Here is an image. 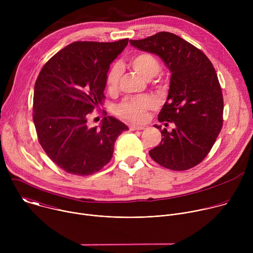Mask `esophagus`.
<instances>
[{"label":"esophagus","mask_w":253,"mask_h":253,"mask_svg":"<svg viewBox=\"0 0 253 253\" xmlns=\"http://www.w3.org/2000/svg\"><path fill=\"white\" fill-rule=\"evenodd\" d=\"M129 129H130L131 131H135V130H143V129H145V127H144V126H136V125H132V126H130V127H129Z\"/></svg>","instance_id":"obj_1"}]
</instances>
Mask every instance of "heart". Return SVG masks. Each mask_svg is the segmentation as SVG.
I'll list each match as a JSON object with an SVG mask.
<instances>
[{"instance_id": "1", "label": "heart", "mask_w": 253, "mask_h": 253, "mask_svg": "<svg viewBox=\"0 0 253 253\" xmlns=\"http://www.w3.org/2000/svg\"><path fill=\"white\" fill-rule=\"evenodd\" d=\"M130 67L145 79L155 77L161 70L158 59L150 53L140 52L129 59ZM122 76V67L119 63L113 64L107 71L105 83L108 91L113 93L118 90ZM157 102L148 95L124 99L116 108V114L124 120L133 123H144L148 118V112L155 109Z\"/></svg>"}]
</instances>
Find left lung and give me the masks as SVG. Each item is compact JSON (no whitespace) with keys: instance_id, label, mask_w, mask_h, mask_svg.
Instances as JSON below:
<instances>
[{"instance_id":"8db88e82","label":"left lung","mask_w":253,"mask_h":253,"mask_svg":"<svg viewBox=\"0 0 253 253\" xmlns=\"http://www.w3.org/2000/svg\"><path fill=\"white\" fill-rule=\"evenodd\" d=\"M130 44L157 54L171 71L167 101L158 120L173 123L175 128L169 133L155 125L163 138L149 151L150 157L175 171L198 165L223 125V96L212 63L200 49L169 32L130 40Z\"/></svg>"}]
</instances>
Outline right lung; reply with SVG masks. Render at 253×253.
<instances>
[{"label": "right lung", "mask_w": 253, "mask_h": 253, "mask_svg": "<svg viewBox=\"0 0 253 253\" xmlns=\"http://www.w3.org/2000/svg\"><path fill=\"white\" fill-rule=\"evenodd\" d=\"M129 39L104 43L74 42L56 53L36 80L33 120L38 141L49 158L66 172H98L113 156L117 137L128 130L107 116L90 128L88 115L105 100L107 71Z\"/></svg>", "instance_id": "1"}]
</instances>
